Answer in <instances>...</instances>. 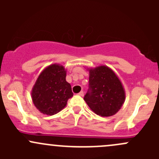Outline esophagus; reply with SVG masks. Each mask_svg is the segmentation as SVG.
<instances>
[{
	"mask_svg": "<svg viewBox=\"0 0 159 159\" xmlns=\"http://www.w3.org/2000/svg\"><path fill=\"white\" fill-rule=\"evenodd\" d=\"M78 95H80V96H81V97H83V96H84V91H81V92L78 93Z\"/></svg>",
	"mask_w": 159,
	"mask_h": 159,
	"instance_id": "esophagus-1",
	"label": "esophagus"
}]
</instances>
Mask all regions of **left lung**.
Here are the masks:
<instances>
[{"label": "left lung", "mask_w": 159, "mask_h": 159, "mask_svg": "<svg viewBox=\"0 0 159 159\" xmlns=\"http://www.w3.org/2000/svg\"><path fill=\"white\" fill-rule=\"evenodd\" d=\"M90 91L84 100L96 115L109 117L115 115L124 104L125 91L116 74L105 65L87 68Z\"/></svg>", "instance_id": "obj_1"}]
</instances>
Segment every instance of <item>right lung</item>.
Listing matches in <instances>:
<instances>
[{
  "mask_svg": "<svg viewBox=\"0 0 159 159\" xmlns=\"http://www.w3.org/2000/svg\"><path fill=\"white\" fill-rule=\"evenodd\" d=\"M66 74L63 65L55 63L46 67L37 78L31 90V98L41 113L47 115L58 113L73 96Z\"/></svg>",
  "mask_w": 159,
  "mask_h": 159,
  "instance_id": "1",
  "label": "right lung"
}]
</instances>
